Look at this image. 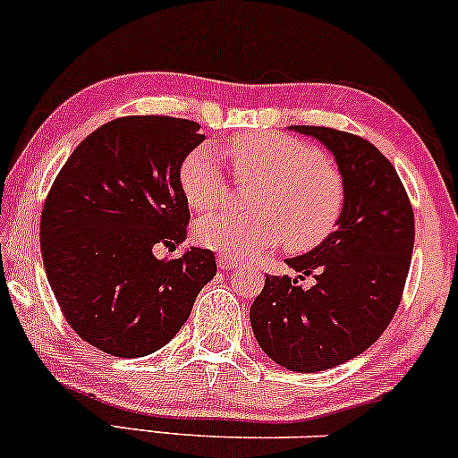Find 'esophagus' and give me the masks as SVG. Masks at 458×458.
Wrapping results in <instances>:
<instances>
[{"label": "esophagus", "mask_w": 458, "mask_h": 458, "mask_svg": "<svg viewBox=\"0 0 458 458\" xmlns=\"http://www.w3.org/2000/svg\"><path fill=\"white\" fill-rule=\"evenodd\" d=\"M217 266L222 270H234L236 266H239V262H236L234 258H230V256H224V253H219L217 256Z\"/></svg>", "instance_id": "obj_1"}]
</instances>
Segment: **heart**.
I'll return each instance as SVG.
<instances>
[{
	"label": "heart",
	"instance_id": "1",
	"mask_svg": "<svg viewBox=\"0 0 458 458\" xmlns=\"http://www.w3.org/2000/svg\"><path fill=\"white\" fill-rule=\"evenodd\" d=\"M234 173L258 179L256 216L217 211L196 222L200 245L230 258H251L281 241L292 251L319 247L340 222L344 207L343 175L326 156L279 132H245L228 146ZM179 186L194 209L222 205L228 196L222 162L209 146L190 152L179 169Z\"/></svg>",
	"mask_w": 458,
	"mask_h": 458
}]
</instances>
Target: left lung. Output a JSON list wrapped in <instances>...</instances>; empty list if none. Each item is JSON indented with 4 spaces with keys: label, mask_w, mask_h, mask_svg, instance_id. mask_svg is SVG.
<instances>
[{
    "label": "left lung",
    "mask_w": 458,
    "mask_h": 458,
    "mask_svg": "<svg viewBox=\"0 0 458 458\" xmlns=\"http://www.w3.org/2000/svg\"><path fill=\"white\" fill-rule=\"evenodd\" d=\"M334 156L344 183L335 230L289 268L315 275L304 289L266 276L249 310L253 335L292 372H323L369 349L402 300L414 247V213L395 169L366 139L326 126H289Z\"/></svg>",
    "instance_id": "obj_1"
}]
</instances>
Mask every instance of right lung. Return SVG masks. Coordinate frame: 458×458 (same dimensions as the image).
Listing matches in <instances>:
<instances>
[{
	"mask_svg": "<svg viewBox=\"0 0 458 458\" xmlns=\"http://www.w3.org/2000/svg\"><path fill=\"white\" fill-rule=\"evenodd\" d=\"M205 141L192 120L129 115L73 149L46 199L44 270L73 332L114 357H146L182 329L217 272L209 249L158 259L186 241V156Z\"/></svg>",
	"mask_w": 458,
	"mask_h": 458,
	"instance_id": "obj_1",
	"label": "right lung"
}]
</instances>
